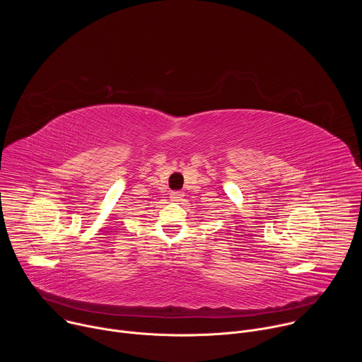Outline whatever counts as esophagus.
<instances>
[{
	"instance_id": "obj_1",
	"label": "esophagus",
	"mask_w": 362,
	"mask_h": 362,
	"mask_svg": "<svg viewBox=\"0 0 362 362\" xmlns=\"http://www.w3.org/2000/svg\"><path fill=\"white\" fill-rule=\"evenodd\" d=\"M182 197H183L182 192H172L170 193V200L172 202H179V200H182Z\"/></svg>"
}]
</instances>
